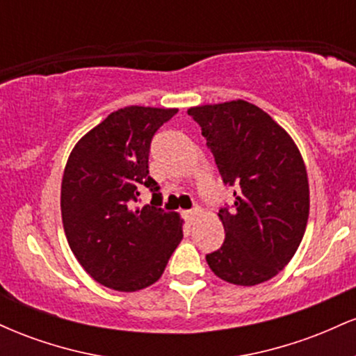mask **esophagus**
Here are the masks:
<instances>
[{
    "instance_id": "1",
    "label": "esophagus",
    "mask_w": 356,
    "mask_h": 356,
    "mask_svg": "<svg viewBox=\"0 0 356 356\" xmlns=\"http://www.w3.org/2000/svg\"><path fill=\"white\" fill-rule=\"evenodd\" d=\"M197 216H199V207H194V209L186 211V219H187V222H189V224L194 222Z\"/></svg>"
}]
</instances>
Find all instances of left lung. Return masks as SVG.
I'll use <instances>...</instances> for the list:
<instances>
[{
  "label": "left lung",
  "mask_w": 356,
  "mask_h": 356,
  "mask_svg": "<svg viewBox=\"0 0 356 356\" xmlns=\"http://www.w3.org/2000/svg\"><path fill=\"white\" fill-rule=\"evenodd\" d=\"M220 179L232 191L219 218L226 239L206 256L216 276L254 286L295 256L309 214L308 175L300 150L264 110L244 100L192 107Z\"/></svg>",
  "instance_id": "1"
}]
</instances>
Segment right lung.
<instances>
[{"label":"right lung","mask_w":356,"mask_h":356,"mask_svg":"<svg viewBox=\"0 0 356 356\" xmlns=\"http://www.w3.org/2000/svg\"><path fill=\"white\" fill-rule=\"evenodd\" d=\"M177 108L125 107L110 113L73 147L61 181V219L68 244L97 283L138 291L162 276L182 239L179 214L138 207L147 187L152 138ZM152 204V202H150Z\"/></svg>","instance_id":"right-lung-1"}]
</instances>
